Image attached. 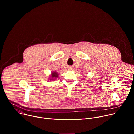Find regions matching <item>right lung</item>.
Listing matches in <instances>:
<instances>
[{"label": "right lung", "instance_id": "1", "mask_svg": "<svg viewBox=\"0 0 134 134\" xmlns=\"http://www.w3.org/2000/svg\"><path fill=\"white\" fill-rule=\"evenodd\" d=\"M59 74L57 72H55V71H52L51 72V74L50 75V79H49V80L51 81V80H53V81H55V79L56 78H58L59 77Z\"/></svg>", "mask_w": 134, "mask_h": 134}]
</instances>
